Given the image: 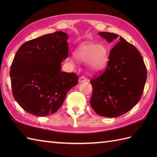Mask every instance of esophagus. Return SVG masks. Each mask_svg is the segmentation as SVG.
Wrapping results in <instances>:
<instances>
[{
    "label": "esophagus",
    "mask_w": 157,
    "mask_h": 157,
    "mask_svg": "<svg viewBox=\"0 0 157 157\" xmlns=\"http://www.w3.org/2000/svg\"><path fill=\"white\" fill-rule=\"evenodd\" d=\"M88 81V79L86 78L84 76H81L80 78H79V83H82V82H86Z\"/></svg>",
    "instance_id": "esophagus-1"
}]
</instances>
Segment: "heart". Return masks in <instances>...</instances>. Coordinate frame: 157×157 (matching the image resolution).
<instances>
[{"label": "heart", "mask_w": 157, "mask_h": 157, "mask_svg": "<svg viewBox=\"0 0 157 157\" xmlns=\"http://www.w3.org/2000/svg\"><path fill=\"white\" fill-rule=\"evenodd\" d=\"M74 56L79 62H87L88 68L92 72L98 71L104 68L109 60L107 48L104 45L95 43H88L79 46L74 52Z\"/></svg>", "instance_id": "obj_1"}]
</instances>
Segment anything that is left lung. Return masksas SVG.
Instances as JSON below:
<instances>
[{"label": "left lung", "mask_w": 157, "mask_h": 157, "mask_svg": "<svg viewBox=\"0 0 157 157\" xmlns=\"http://www.w3.org/2000/svg\"><path fill=\"white\" fill-rule=\"evenodd\" d=\"M98 34L108 42L119 36L110 32ZM109 53L107 67L102 74L90 80V105L98 115L117 117L137 104L144 91L147 70L140 53L134 45L120 36Z\"/></svg>", "instance_id": "1"}]
</instances>
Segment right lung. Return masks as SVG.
Returning <instances> with one entry per match:
<instances>
[{"instance_id":"1","label":"right lung","mask_w":157,"mask_h":157,"mask_svg":"<svg viewBox=\"0 0 157 157\" xmlns=\"http://www.w3.org/2000/svg\"><path fill=\"white\" fill-rule=\"evenodd\" d=\"M68 35L56 32L23 44L10 71L13 95L25 111L40 117L56 113L78 84L75 73L61 71L68 56Z\"/></svg>"}]
</instances>
